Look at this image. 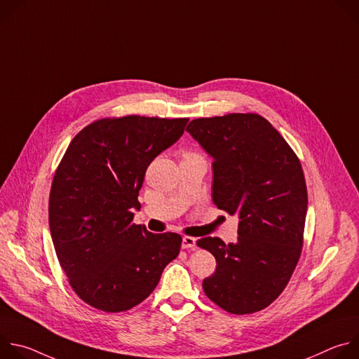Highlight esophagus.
Here are the masks:
<instances>
[{"label":"esophagus","instance_id":"1","mask_svg":"<svg viewBox=\"0 0 359 359\" xmlns=\"http://www.w3.org/2000/svg\"><path fill=\"white\" fill-rule=\"evenodd\" d=\"M196 245V238L194 237H189V236H184L182 238V247L183 248H193Z\"/></svg>","mask_w":359,"mask_h":359}]
</instances>
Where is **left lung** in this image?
<instances>
[{"label": "left lung", "mask_w": 359, "mask_h": 359, "mask_svg": "<svg viewBox=\"0 0 359 359\" xmlns=\"http://www.w3.org/2000/svg\"><path fill=\"white\" fill-rule=\"evenodd\" d=\"M186 130L213 159L215 204L240 220L236 243L197 241L217 262L203 290L231 314L260 311L285 288L301 254L309 204L301 163L260 115L194 119Z\"/></svg>", "instance_id": "1"}]
</instances>
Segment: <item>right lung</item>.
Returning <instances> with one entry per match:
<instances>
[{
    "label": "right lung",
    "instance_id": "right-lung-1",
    "mask_svg": "<svg viewBox=\"0 0 359 359\" xmlns=\"http://www.w3.org/2000/svg\"><path fill=\"white\" fill-rule=\"evenodd\" d=\"M189 119H100L69 143L49 194V230L74 291L107 313L130 310L156 288L182 244L133 224L147 166Z\"/></svg>",
    "mask_w": 359,
    "mask_h": 359
}]
</instances>
